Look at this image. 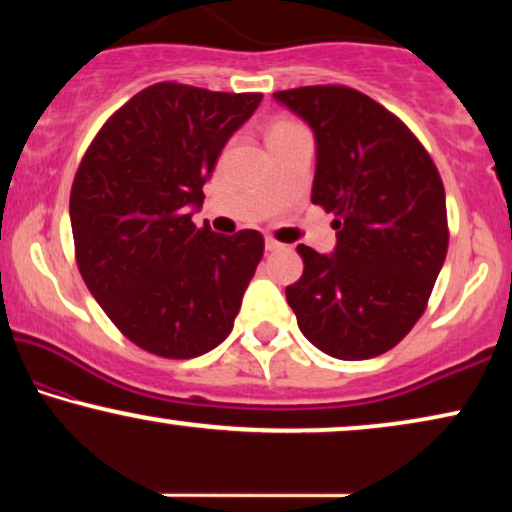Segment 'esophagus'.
Listing matches in <instances>:
<instances>
[{
    "mask_svg": "<svg viewBox=\"0 0 512 512\" xmlns=\"http://www.w3.org/2000/svg\"><path fill=\"white\" fill-rule=\"evenodd\" d=\"M265 249H268V251H282V249H286V244L277 242L275 237H268V240H265Z\"/></svg>",
    "mask_w": 512,
    "mask_h": 512,
    "instance_id": "1",
    "label": "esophagus"
}]
</instances>
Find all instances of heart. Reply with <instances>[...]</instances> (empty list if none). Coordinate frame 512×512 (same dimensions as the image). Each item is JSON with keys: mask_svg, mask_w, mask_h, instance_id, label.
<instances>
[{"mask_svg": "<svg viewBox=\"0 0 512 512\" xmlns=\"http://www.w3.org/2000/svg\"><path fill=\"white\" fill-rule=\"evenodd\" d=\"M296 128H300V125L291 123V121H275L268 128V139L277 137V135H284V132H291V130H296Z\"/></svg>", "mask_w": 512, "mask_h": 512, "instance_id": "b5f03b06", "label": "heart"}]
</instances>
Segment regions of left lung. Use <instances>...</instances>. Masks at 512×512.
Listing matches in <instances>:
<instances>
[{"mask_svg": "<svg viewBox=\"0 0 512 512\" xmlns=\"http://www.w3.org/2000/svg\"><path fill=\"white\" fill-rule=\"evenodd\" d=\"M275 97L317 137L312 205L335 214L338 247L298 244L305 270L286 286L298 328L342 361L396 347L429 305L447 256L438 167L387 107L349 86H300Z\"/></svg>", "mask_w": 512, "mask_h": 512, "instance_id": "left-lung-1", "label": "left lung"}]
</instances>
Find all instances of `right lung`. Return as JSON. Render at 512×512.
<instances>
[{"label": "right lung", "mask_w": 512, "mask_h": 512, "mask_svg": "<svg viewBox=\"0 0 512 512\" xmlns=\"http://www.w3.org/2000/svg\"><path fill=\"white\" fill-rule=\"evenodd\" d=\"M261 93L160 81L107 118L69 193L76 265L104 314L163 359H193L233 331L263 258L258 230L216 235L188 207Z\"/></svg>", "instance_id": "add662e5"}]
</instances>
